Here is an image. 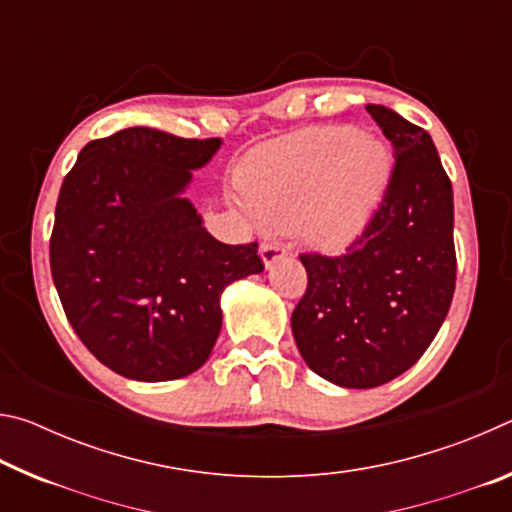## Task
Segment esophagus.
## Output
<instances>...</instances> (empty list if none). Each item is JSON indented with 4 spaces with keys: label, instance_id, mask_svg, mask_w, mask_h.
<instances>
[{
    "label": "esophagus",
    "instance_id": "34e87169",
    "mask_svg": "<svg viewBox=\"0 0 512 512\" xmlns=\"http://www.w3.org/2000/svg\"><path fill=\"white\" fill-rule=\"evenodd\" d=\"M259 255H262V262H264V266L268 268V266H273L277 259H282L284 255H289V246H284V244H268V241H264L262 246H259Z\"/></svg>",
    "mask_w": 512,
    "mask_h": 512
}]
</instances>
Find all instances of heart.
<instances>
[{"mask_svg":"<svg viewBox=\"0 0 512 512\" xmlns=\"http://www.w3.org/2000/svg\"><path fill=\"white\" fill-rule=\"evenodd\" d=\"M391 176V153L377 137L343 126L284 135L248 155L239 185L264 223L300 230L336 248L357 239L379 207Z\"/></svg>","mask_w":512,"mask_h":512,"instance_id":"b5f03b06","label":"heart"}]
</instances>
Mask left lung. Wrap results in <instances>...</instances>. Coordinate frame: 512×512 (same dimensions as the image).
I'll use <instances>...</instances> for the list:
<instances>
[{
    "label": "left lung",
    "mask_w": 512,
    "mask_h": 512,
    "mask_svg": "<svg viewBox=\"0 0 512 512\" xmlns=\"http://www.w3.org/2000/svg\"><path fill=\"white\" fill-rule=\"evenodd\" d=\"M395 151L384 198L345 255H300L307 291L291 314L307 366L343 388H375L418 361L456 287L454 192L431 135L368 103Z\"/></svg>",
    "instance_id": "8db88e82"
}]
</instances>
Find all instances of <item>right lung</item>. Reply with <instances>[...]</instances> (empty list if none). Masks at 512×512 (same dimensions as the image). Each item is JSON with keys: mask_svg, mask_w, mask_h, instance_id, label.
Instances as JSON below:
<instances>
[{"mask_svg": "<svg viewBox=\"0 0 512 512\" xmlns=\"http://www.w3.org/2000/svg\"><path fill=\"white\" fill-rule=\"evenodd\" d=\"M219 146L124 128L85 144L60 187L51 277L85 348L121 377L192 375L219 339L223 289L264 271L255 241H216L183 196Z\"/></svg>", "mask_w": 512, "mask_h": 512, "instance_id": "add662e5", "label": "right lung"}]
</instances>
